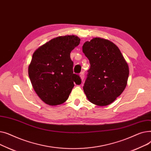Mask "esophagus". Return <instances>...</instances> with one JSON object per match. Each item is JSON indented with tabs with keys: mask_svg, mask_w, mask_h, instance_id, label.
I'll return each instance as SVG.
<instances>
[{
	"mask_svg": "<svg viewBox=\"0 0 151 151\" xmlns=\"http://www.w3.org/2000/svg\"><path fill=\"white\" fill-rule=\"evenodd\" d=\"M80 78H81V80L83 81L84 79V73L83 72H82V73H81L80 74Z\"/></svg>",
	"mask_w": 151,
	"mask_h": 151,
	"instance_id": "1",
	"label": "esophagus"
}]
</instances>
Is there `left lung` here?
Wrapping results in <instances>:
<instances>
[{
  "mask_svg": "<svg viewBox=\"0 0 151 151\" xmlns=\"http://www.w3.org/2000/svg\"><path fill=\"white\" fill-rule=\"evenodd\" d=\"M83 52L91 64L83 86L87 98L97 106L111 104L127 84V63L118 47L104 38L96 37L86 42Z\"/></svg>",
  "mask_w": 151,
  "mask_h": 151,
  "instance_id": "left-lung-1",
  "label": "left lung"
}]
</instances>
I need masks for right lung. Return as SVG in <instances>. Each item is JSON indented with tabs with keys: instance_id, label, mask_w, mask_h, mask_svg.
I'll return each mask as SVG.
<instances>
[{
	"instance_id": "add662e5",
	"label": "right lung",
	"mask_w": 151,
	"mask_h": 151,
	"mask_svg": "<svg viewBox=\"0 0 151 151\" xmlns=\"http://www.w3.org/2000/svg\"><path fill=\"white\" fill-rule=\"evenodd\" d=\"M80 43L75 35L58 37L40 46L32 55L28 73L33 88L46 104H62L68 98L74 84H81L74 74L70 52Z\"/></svg>"
}]
</instances>
